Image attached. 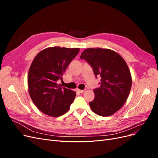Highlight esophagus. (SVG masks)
Listing matches in <instances>:
<instances>
[{
  "label": "esophagus",
  "mask_w": 158,
  "mask_h": 158,
  "mask_svg": "<svg viewBox=\"0 0 158 158\" xmlns=\"http://www.w3.org/2000/svg\"><path fill=\"white\" fill-rule=\"evenodd\" d=\"M85 90H86V89H83V90H82V89H77V92H78L79 93H84V92H85Z\"/></svg>",
  "instance_id": "34e87169"
}]
</instances>
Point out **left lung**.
<instances>
[{
  "mask_svg": "<svg viewBox=\"0 0 158 158\" xmlns=\"http://www.w3.org/2000/svg\"><path fill=\"white\" fill-rule=\"evenodd\" d=\"M92 66L95 77L101 76L100 87L94 90L95 98L89 102L92 111L107 117L120 109L132 86L130 70L122 56L111 49L89 48L80 56Z\"/></svg>",
  "mask_w": 158,
  "mask_h": 158,
  "instance_id": "left-lung-1",
  "label": "left lung"
}]
</instances>
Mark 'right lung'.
Returning a JSON list of instances; mask_svg holds the SVG:
<instances>
[{
	"label": "right lung",
	"mask_w": 158,
	"mask_h": 158,
	"mask_svg": "<svg viewBox=\"0 0 158 158\" xmlns=\"http://www.w3.org/2000/svg\"><path fill=\"white\" fill-rule=\"evenodd\" d=\"M79 48L49 47L38 53L28 73L30 98L41 112L59 117L67 112L74 102L76 92L57 84L67 66L79 52Z\"/></svg>",
	"instance_id": "obj_1"
}]
</instances>
